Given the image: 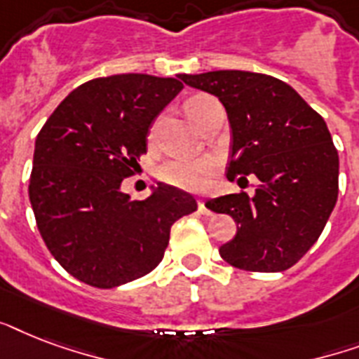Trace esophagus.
I'll use <instances>...</instances> for the list:
<instances>
[{"mask_svg": "<svg viewBox=\"0 0 359 359\" xmlns=\"http://www.w3.org/2000/svg\"><path fill=\"white\" fill-rule=\"evenodd\" d=\"M197 208H199V212H201L203 216H210V214H212V212H210V210H208V208H207V205H205V201H199V203H197Z\"/></svg>", "mask_w": 359, "mask_h": 359, "instance_id": "1", "label": "esophagus"}]
</instances>
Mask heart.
<instances>
[{
    "label": "heart",
    "instance_id": "obj_1",
    "mask_svg": "<svg viewBox=\"0 0 359 359\" xmlns=\"http://www.w3.org/2000/svg\"><path fill=\"white\" fill-rule=\"evenodd\" d=\"M208 100H210V97H207V95H197V97H191L186 100V115L197 126L201 123L205 106H207ZM216 169H218L216 160L208 156L196 158V160H179V158H175V160H168V162L160 165L158 177L165 184L180 188V190L205 191L212 184Z\"/></svg>",
    "mask_w": 359,
    "mask_h": 359
}]
</instances>
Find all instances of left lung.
<instances>
[{
	"label": "left lung",
	"instance_id": "obj_1",
	"mask_svg": "<svg viewBox=\"0 0 359 359\" xmlns=\"http://www.w3.org/2000/svg\"><path fill=\"white\" fill-rule=\"evenodd\" d=\"M186 86L219 98L233 145L227 179H259L255 194L216 197L236 236L219 248L231 266L283 272L318 240L339 194V156L324 119L285 81L245 70L180 74Z\"/></svg>",
	"mask_w": 359,
	"mask_h": 359
}]
</instances>
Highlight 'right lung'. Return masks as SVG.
<instances>
[{
	"mask_svg": "<svg viewBox=\"0 0 359 359\" xmlns=\"http://www.w3.org/2000/svg\"><path fill=\"white\" fill-rule=\"evenodd\" d=\"M182 83L115 74L86 81L44 123L35 141L29 201L44 244L83 283L111 289L152 272L171 225L196 212L186 191L158 184L132 201L121 184L147 154V134Z\"/></svg>",
	"mask_w": 359,
	"mask_h": 359,
	"instance_id": "right-lung-1",
	"label": "right lung"
}]
</instances>
